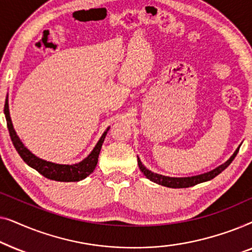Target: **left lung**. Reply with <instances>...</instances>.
Wrapping results in <instances>:
<instances>
[{"label": "left lung", "mask_w": 252, "mask_h": 252, "mask_svg": "<svg viewBox=\"0 0 252 252\" xmlns=\"http://www.w3.org/2000/svg\"><path fill=\"white\" fill-rule=\"evenodd\" d=\"M239 149H240V147L237 148V149L235 150V153L233 154V156L230 157L229 159L226 161V163H223L222 165H220V166L216 167L215 170L206 172V173H204V174L194 175V177H188V178H171V177H165V175H161V174L154 173V172L148 170V168L144 166L142 163H141L139 157H137V164H139L141 172L146 175V178L149 179L150 181L155 182V184L161 185V186H164V187H168V188H188V187H192V186H195L197 184H201V182L211 180V179H213L218 174L221 173V172L225 170L226 167H228V165L232 163L233 159L237 155V153H239Z\"/></svg>", "instance_id": "8db88e82"}]
</instances>
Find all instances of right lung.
Listing matches in <instances>:
<instances>
[{
  "label": "right lung",
  "mask_w": 252,
  "mask_h": 252,
  "mask_svg": "<svg viewBox=\"0 0 252 252\" xmlns=\"http://www.w3.org/2000/svg\"><path fill=\"white\" fill-rule=\"evenodd\" d=\"M4 115L6 119V125H8L9 134L11 137V141L15 146L16 150L18 151L19 156L23 158V160L31 166L34 170H36L40 174H42L44 178L50 179V180L55 181H61V182H75L80 181L82 179L87 178L93 171L95 170L96 165H97L98 160V155L101 151L102 144L104 142L105 135L108 133L110 127L106 128L104 133L102 134L101 139L98 140V142L96 143V146L91 154L85 158L84 160H81L80 163L72 164V165H65V164H55L51 161H47L41 158L36 157L35 155H33L27 148L24 146L22 141L17 135L13 128L11 118H10L9 113V104H8V96H6L5 104H4Z\"/></svg>",
  "instance_id": "obj_1"
}]
</instances>
